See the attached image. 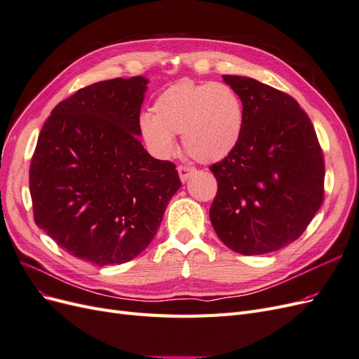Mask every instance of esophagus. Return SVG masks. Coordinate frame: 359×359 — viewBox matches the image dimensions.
<instances>
[{
	"mask_svg": "<svg viewBox=\"0 0 359 359\" xmlns=\"http://www.w3.org/2000/svg\"><path fill=\"white\" fill-rule=\"evenodd\" d=\"M194 172H196V169L191 166H182V165L178 166V173H180V178L182 182H186Z\"/></svg>",
	"mask_w": 359,
	"mask_h": 359,
	"instance_id": "esophagus-1",
	"label": "esophagus"
}]
</instances>
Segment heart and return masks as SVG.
Instances as JSON below:
<instances>
[{
	"label": "heart",
	"instance_id": "b5f03b06",
	"mask_svg": "<svg viewBox=\"0 0 359 359\" xmlns=\"http://www.w3.org/2000/svg\"><path fill=\"white\" fill-rule=\"evenodd\" d=\"M140 132L158 156H169L182 133L187 153L199 161H217L231 153L241 136L243 104L224 83L180 82L163 91L153 115L140 116Z\"/></svg>",
	"mask_w": 359,
	"mask_h": 359
}]
</instances>
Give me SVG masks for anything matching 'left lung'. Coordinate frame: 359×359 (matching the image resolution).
Here are the masks:
<instances>
[{
    "label": "left lung",
    "instance_id": "left-lung-1",
    "mask_svg": "<svg viewBox=\"0 0 359 359\" xmlns=\"http://www.w3.org/2000/svg\"><path fill=\"white\" fill-rule=\"evenodd\" d=\"M223 81L243 103V130L210 168L219 186L211 224L236 253L277 252L298 240L323 202L322 149L293 97L245 76Z\"/></svg>",
    "mask_w": 359,
    "mask_h": 359
}]
</instances>
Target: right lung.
<instances>
[{"label": "right lung", "mask_w": 359, "mask_h": 359, "mask_svg": "<svg viewBox=\"0 0 359 359\" xmlns=\"http://www.w3.org/2000/svg\"><path fill=\"white\" fill-rule=\"evenodd\" d=\"M148 79L97 82L58 103L29 166L34 220L72 256L99 266L135 259L153 241L181 187L175 165L140 144Z\"/></svg>", "instance_id": "add662e5"}]
</instances>
